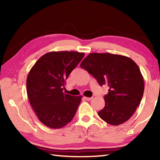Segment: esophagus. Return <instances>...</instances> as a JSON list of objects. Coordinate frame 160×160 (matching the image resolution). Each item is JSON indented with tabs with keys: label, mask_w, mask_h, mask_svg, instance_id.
<instances>
[{
	"label": "esophagus",
	"mask_w": 160,
	"mask_h": 160,
	"mask_svg": "<svg viewBox=\"0 0 160 160\" xmlns=\"http://www.w3.org/2000/svg\"><path fill=\"white\" fill-rule=\"evenodd\" d=\"M84 99L87 101H90L93 99V97H91V98H88V97H84Z\"/></svg>",
	"instance_id": "34e87169"
}]
</instances>
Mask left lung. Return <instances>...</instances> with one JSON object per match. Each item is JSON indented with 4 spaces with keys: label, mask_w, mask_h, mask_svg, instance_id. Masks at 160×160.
<instances>
[{
    "label": "left lung",
    "mask_w": 160,
    "mask_h": 160,
    "mask_svg": "<svg viewBox=\"0 0 160 160\" xmlns=\"http://www.w3.org/2000/svg\"><path fill=\"white\" fill-rule=\"evenodd\" d=\"M109 89L104 97L100 118L111 125H120L131 118L140 105L144 90V78L138 64L130 58L109 53H91L80 64Z\"/></svg>",
    "instance_id": "8db88e82"
}]
</instances>
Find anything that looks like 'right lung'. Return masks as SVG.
Listing matches in <instances>:
<instances>
[{
    "instance_id": "obj_1",
    "label": "right lung",
    "mask_w": 160,
    "mask_h": 160,
    "mask_svg": "<svg viewBox=\"0 0 160 160\" xmlns=\"http://www.w3.org/2000/svg\"><path fill=\"white\" fill-rule=\"evenodd\" d=\"M84 56L76 52H51L36 61L27 78V93L38 120L61 128L72 120L82 96L63 92L66 80Z\"/></svg>"
}]
</instances>
